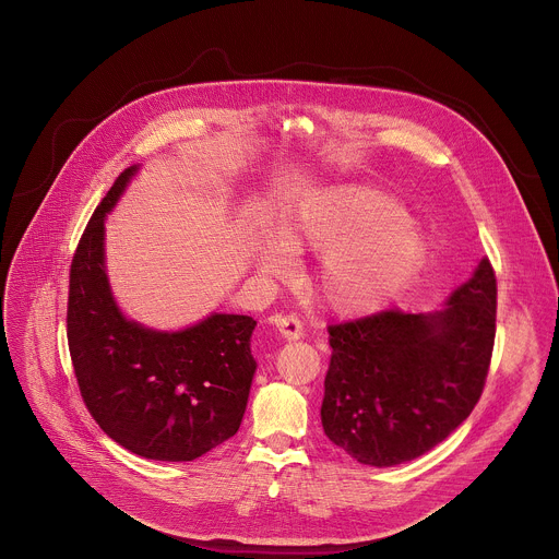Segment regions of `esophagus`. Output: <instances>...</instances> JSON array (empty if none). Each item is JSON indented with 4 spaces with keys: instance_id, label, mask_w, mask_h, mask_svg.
<instances>
[{
    "instance_id": "obj_1",
    "label": "esophagus",
    "mask_w": 559,
    "mask_h": 559,
    "mask_svg": "<svg viewBox=\"0 0 559 559\" xmlns=\"http://www.w3.org/2000/svg\"><path fill=\"white\" fill-rule=\"evenodd\" d=\"M271 323L282 332L284 340H290V342H297L304 337V325L299 321L297 314H273L271 317Z\"/></svg>"
}]
</instances>
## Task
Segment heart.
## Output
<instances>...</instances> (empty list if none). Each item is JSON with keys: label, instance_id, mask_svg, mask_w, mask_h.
Masks as SVG:
<instances>
[{"label": "heart", "instance_id": "obj_1", "mask_svg": "<svg viewBox=\"0 0 559 559\" xmlns=\"http://www.w3.org/2000/svg\"><path fill=\"white\" fill-rule=\"evenodd\" d=\"M293 251H325L319 290L340 312H366L390 301L418 271L425 238L394 198L366 187H337L308 200L284 229ZM260 266L282 273L288 253L260 247Z\"/></svg>", "mask_w": 559, "mask_h": 559}]
</instances>
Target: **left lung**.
<instances>
[{
  "instance_id": "obj_1",
  "label": "left lung",
  "mask_w": 559,
  "mask_h": 559,
  "mask_svg": "<svg viewBox=\"0 0 559 559\" xmlns=\"http://www.w3.org/2000/svg\"><path fill=\"white\" fill-rule=\"evenodd\" d=\"M496 273L474 277L436 312L388 308L328 325L325 436L357 463L392 467L448 438L476 407L496 340Z\"/></svg>"
}]
</instances>
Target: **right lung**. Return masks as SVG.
<instances>
[{
    "instance_id": "1",
    "label": "right lung",
    "mask_w": 559,
    "mask_h": 559,
    "mask_svg": "<svg viewBox=\"0 0 559 559\" xmlns=\"http://www.w3.org/2000/svg\"><path fill=\"white\" fill-rule=\"evenodd\" d=\"M136 167L126 169L94 209L70 266L68 348L81 399L98 427L152 461H195L242 423L255 359L247 314L158 332L130 321L105 275L103 222Z\"/></svg>"
}]
</instances>
